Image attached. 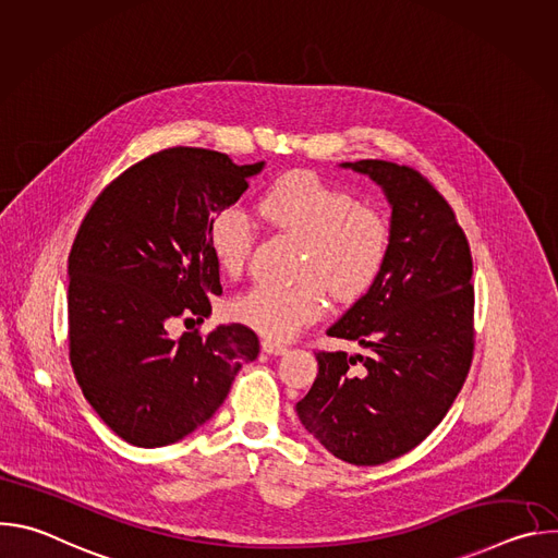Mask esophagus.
Listing matches in <instances>:
<instances>
[{"instance_id":"esophagus-1","label":"esophagus","mask_w":558,"mask_h":558,"mask_svg":"<svg viewBox=\"0 0 558 558\" xmlns=\"http://www.w3.org/2000/svg\"><path fill=\"white\" fill-rule=\"evenodd\" d=\"M260 347H263V351L269 353V355H282V353L287 351V344L276 342V340H269V338H265V340L260 342Z\"/></svg>"}]
</instances>
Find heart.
I'll list each match as a JSON object with an SVG mask.
<instances>
[{"instance_id": "obj_1", "label": "heart", "mask_w": 558, "mask_h": 558, "mask_svg": "<svg viewBox=\"0 0 558 558\" xmlns=\"http://www.w3.org/2000/svg\"><path fill=\"white\" fill-rule=\"evenodd\" d=\"M263 216L304 241L293 284L256 282L229 302L238 323L289 340L320 320L329 293L344 304L364 298L381 278L392 252V222L313 172L278 179L260 198ZM207 247L225 276H238L254 247V222L241 205H227L207 225Z\"/></svg>"}]
</instances>
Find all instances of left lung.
Returning <instances> with one entry per match:
<instances>
[{
    "instance_id": "1",
    "label": "left lung",
    "mask_w": 558,
    "mask_h": 558,
    "mask_svg": "<svg viewBox=\"0 0 558 558\" xmlns=\"http://www.w3.org/2000/svg\"><path fill=\"white\" fill-rule=\"evenodd\" d=\"M392 205V252L375 287L327 331L366 353L317 351V377L295 404L331 454L377 465L422 444L446 417L474 353L472 256L448 201L415 168L344 163Z\"/></svg>"
}]
</instances>
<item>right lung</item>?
<instances>
[{
    "label": "right lung",
    "mask_w": 558,
    "mask_h": 558,
    "mask_svg": "<svg viewBox=\"0 0 558 558\" xmlns=\"http://www.w3.org/2000/svg\"><path fill=\"white\" fill-rule=\"evenodd\" d=\"M263 163L168 147L130 166L95 198L68 256V351L84 397L128 444L168 446L205 424L260 351L245 325L172 340L177 317L203 323L220 269L207 225Z\"/></svg>",
    "instance_id": "add662e5"
}]
</instances>
